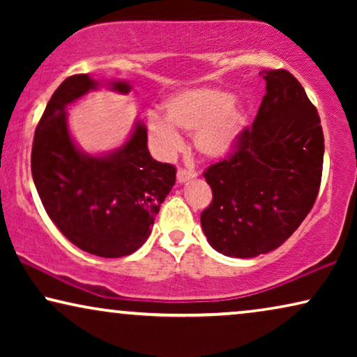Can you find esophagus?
Listing matches in <instances>:
<instances>
[{
    "label": "esophagus",
    "instance_id": "esophagus-1",
    "mask_svg": "<svg viewBox=\"0 0 357 357\" xmlns=\"http://www.w3.org/2000/svg\"><path fill=\"white\" fill-rule=\"evenodd\" d=\"M195 177H197V172H195V170H190V169H178V172H177L178 183H185Z\"/></svg>",
    "mask_w": 357,
    "mask_h": 357
}]
</instances>
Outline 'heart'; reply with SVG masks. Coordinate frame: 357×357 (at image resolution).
<instances>
[{"mask_svg": "<svg viewBox=\"0 0 357 357\" xmlns=\"http://www.w3.org/2000/svg\"><path fill=\"white\" fill-rule=\"evenodd\" d=\"M162 116H149V131L162 153L182 143L175 126L193 135L195 148L209 159L226 158L237 148L248 126V112L234 94L213 87L178 92L164 104Z\"/></svg>", "mask_w": 357, "mask_h": 357, "instance_id": "b5f03b06", "label": "heart"}]
</instances>
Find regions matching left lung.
Segmentation results:
<instances>
[{
  "mask_svg": "<svg viewBox=\"0 0 357 357\" xmlns=\"http://www.w3.org/2000/svg\"><path fill=\"white\" fill-rule=\"evenodd\" d=\"M257 119L227 159L203 177L213 202L202 213L209 245L226 257L253 258L289 238L314 206L324 167V131L301 82L266 70Z\"/></svg>",
  "mask_w": 357,
  "mask_h": 357,
  "instance_id": "1",
  "label": "left lung"
}]
</instances>
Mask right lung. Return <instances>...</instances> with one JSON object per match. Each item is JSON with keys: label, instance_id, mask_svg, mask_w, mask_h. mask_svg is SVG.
<instances>
[{"label": "right lung", "instance_id": "right-lung-1", "mask_svg": "<svg viewBox=\"0 0 357 357\" xmlns=\"http://www.w3.org/2000/svg\"><path fill=\"white\" fill-rule=\"evenodd\" d=\"M99 86L89 75H75L53 92L33 136L31 169L43 208L63 236L92 255L120 258L149 237L177 170L151 158L141 120L110 153L92 155L75 143L66 107ZM109 89L128 94L131 86L110 81Z\"/></svg>", "mask_w": 357, "mask_h": 357}]
</instances>
